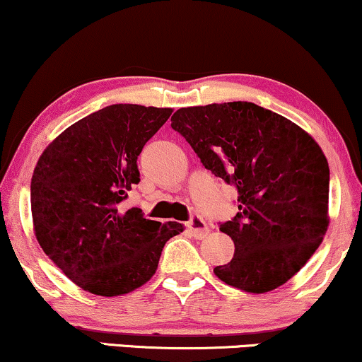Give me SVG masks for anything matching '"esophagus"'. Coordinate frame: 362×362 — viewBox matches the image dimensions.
<instances>
[{
  "label": "esophagus",
  "instance_id": "obj_1",
  "mask_svg": "<svg viewBox=\"0 0 362 362\" xmlns=\"http://www.w3.org/2000/svg\"><path fill=\"white\" fill-rule=\"evenodd\" d=\"M186 226H188L189 233L193 235L194 238H204V236L209 233V228H208L206 221H204L199 215L191 216V220L186 223Z\"/></svg>",
  "mask_w": 362,
  "mask_h": 362
}]
</instances>
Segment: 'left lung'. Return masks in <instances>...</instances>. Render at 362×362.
<instances>
[{
  "instance_id": "left-lung-1",
  "label": "left lung",
  "mask_w": 362,
  "mask_h": 362,
  "mask_svg": "<svg viewBox=\"0 0 362 362\" xmlns=\"http://www.w3.org/2000/svg\"><path fill=\"white\" fill-rule=\"evenodd\" d=\"M171 127L204 168L238 191V213L220 223L235 255L215 275L252 293L292 279L329 225V164L317 142L252 102L186 107L174 112Z\"/></svg>"
}]
</instances>
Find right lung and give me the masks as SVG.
Returning <instances> with one entry per match:
<instances>
[{
  "label": "right lung",
  "mask_w": 362,
  "mask_h": 362,
  "mask_svg": "<svg viewBox=\"0 0 362 362\" xmlns=\"http://www.w3.org/2000/svg\"><path fill=\"white\" fill-rule=\"evenodd\" d=\"M173 109L114 104L65 129L31 177L40 247L72 282L102 297L122 296L156 274L164 245L182 225L144 218L120 203L141 181L137 156Z\"/></svg>",
  "instance_id": "obj_1"
}]
</instances>
